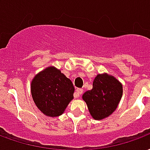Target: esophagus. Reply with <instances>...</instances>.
<instances>
[{
    "mask_svg": "<svg viewBox=\"0 0 150 150\" xmlns=\"http://www.w3.org/2000/svg\"><path fill=\"white\" fill-rule=\"evenodd\" d=\"M83 89H77L76 91H75V92L74 93V97L75 98H79V96H80V95H82L83 94Z\"/></svg>",
    "mask_w": 150,
    "mask_h": 150,
    "instance_id": "34e87169",
    "label": "esophagus"
}]
</instances>
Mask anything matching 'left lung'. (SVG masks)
Masks as SVG:
<instances>
[{
	"label": "left lung",
	"mask_w": 150,
	"mask_h": 150,
	"mask_svg": "<svg viewBox=\"0 0 150 150\" xmlns=\"http://www.w3.org/2000/svg\"><path fill=\"white\" fill-rule=\"evenodd\" d=\"M122 84L107 73L98 74L93 88L83 95L90 114L95 120L109 117L117 109L122 96Z\"/></svg>",
	"instance_id": "left-lung-1"
}]
</instances>
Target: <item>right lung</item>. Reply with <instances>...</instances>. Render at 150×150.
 Instances as JSON below:
<instances>
[{"label": "right lung", "mask_w": 150, "mask_h": 150, "mask_svg": "<svg viewBox=\"0 0 150 150\" xmlns=\"http://www.w3.org/2000/svg\"><path fill=\"white\" fill-rule=\"evenodd\" d=\"M74 91L71 79L53 66L39 72L31 83V93L35 106L47 117H58L64 114L74 98Z\"/></svg>", "instance_id": "1"}]
</instances>
